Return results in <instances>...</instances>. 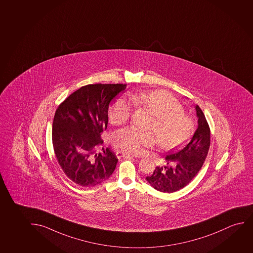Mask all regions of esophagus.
I'll return each instance as SVG.
<instances>
[{"label": "esophagus", "mask_w": 253, "mask_h": 253, "mask_svg": "<svg viewBox=\"0 0 253 253\" xmlns=\"http://www.w3.org/2000/svg\"><path fill=\"white\" fill-rule=\"evenodd\" d=\"M116 155L118 158H132V154H129V153H124V152H121V151H118L116 152Z\"/></svg>", "instance_id": "1"}]
</instances>
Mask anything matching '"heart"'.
<instances>
[{"label":"heart","instance_id":"heart-1","mask_svg":"<svg viewBox=\"0 0 253 253\" xmlns=\"http://www.w3.org/2000/svg\"><path fill=\"white\" fill-rule=\"evenodd\" d=\"M129 100L134 106L145 107L155 116L149 128L156 133L160 146L170 150L181 146L193 131L192 118L184 114L181 104L164 91L131 92ZM131 116V106L123 99H118L110 111L113 124L121 125ZM112 141L115 147L123 152L139 153L144 147L156 143L152 132H143L134 127H124L114 132Z\"/></svg>","mask_w":253,"mask_h":253}]
</instances>
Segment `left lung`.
<instances>
[{
	"mask_svg": "<svg viewBox=\"0 0 253 253\" xmlns=\"http://www.w3.org/2000/svg\"><path fill=\"white\" fill-rule=\"evenodd\" d=\"M198 127L192 138L181 149L171 151L166 160L170 167H157L146 181L153 188L162 192H177L188 185L200 171L206 160L211 144V131L207 119L196 105Z\"/></svg>",
	"mask_w": 253,
	"mask_h": 253,
	"instance_id": "obj_1",
	"label": "left lung"
}]
</instances>
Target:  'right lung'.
Masks as SVG:
<instances>
[{"instance_id":"right-lung-1","label":"right lung","mask_w":253,"mask_h":253,"mask_svg":"<svg viewBox=\"0 0 253 253\" xmlns=\"http://www.w3.org/2000/svg\"><path fill=\"white\" fill-rule=\"evenodd\" d=\"M126 84H89L60 104L52 129L53 150L62 171L75 184L95 186L114 172L118 159L102 147V132L108 123V108ZM99 149L102 154H97Z\"/></svg>"}]
</instances>
